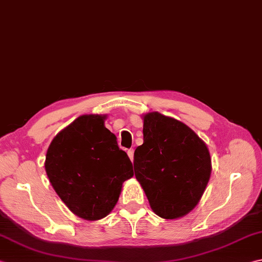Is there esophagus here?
Instances as JSON below:
<instances>
[{"label":"esophagus","mask_w":262,"mask_h":262,"mask_svg":"<svg viewBox=\"0 0 262 262\" xmlns=\"http://www.w3.org/2000/svg\"><path fill=\"white\" fill-rule=\"evenodd\" d=\"M127 155H128V157H129V159H130L132 161L134 160V148H130V150H128L127 151Z\"/></svg>","instance_id":"34e87169"}]
</instances>
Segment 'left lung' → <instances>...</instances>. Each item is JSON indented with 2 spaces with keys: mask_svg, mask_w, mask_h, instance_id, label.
<instances>
[{
  "mask_svg": "<svg viewBox=\"0 0 262 262\" xmlns=\"http://www.w3.org/2000/svg\"><path fill=\"white\" fill-rule=\"evenodd\" d=\"M143 144L134 153L135 177L159 217L187 214L201 200L211 173L208 147L182 121L148 112Z\"/></svg>",
  "mask_w": 262,
  "mask_h": 262,
  "instance_id": "1",
  "label": "left lung"
}]
</instances>
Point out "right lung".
<instances>
[{"mask_svg":"<svg viewBox=\"0 0 262 262\" xmlns=\"http://www.w3.org/2000/svg\"><path fill=\"white\" fill-rule=\"evenodd\" d=\"M105 115H84L56 135L46 152L45 171L56 194L76 216L99 220L134 175L127 153L105 128Z\"/></svg>","mask_w":262,"mask_h":262,"instance_id":"add662e5","label":"right lung"}]
</instances>
